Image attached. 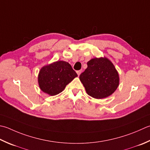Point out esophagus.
Listing matches in <instances>:
<instances>
[{
	"instance_id": "34e87169",
	"label": "esophagus",
	"mask_w": 150,
	"mask_h": 150,
	"mask_svg": "<svg viewBox=\"0 0 150 150\" xmlns=\"http://www.w3.org/2000/svg\"><path fill=\"white\" fill-rule=\"evenodd\" d=\"M77 73L78 76H79V75H81V71H80V70H79V71H77Z\"/></svg>"
}]
</instances>
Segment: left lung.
Masks as SVG:
<instances>
[{
  "mask_svg": "<svg viewBox=\"0 0 150 150\" xmlns=\"http://www.w3.org/2000/svg\"><path fill=\"white\" fill-rule=\"evenodd\" d=\"M87 65L79 79L88 94L96 99L112 95L120 83L118 72L112 62L106 57L94 58Z\"/></svg>",
  "mask_w": 150,
  "mask_h": 150,
  "instance_id": "left-lung-1",
  "label": "left lung"
}]
</instances>
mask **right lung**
Wrapping results in <instances>:
<instances>
[{
	"instance_id": "obj_1",
	"label": "right lung",
	"mask_w": 150,
	"mask_h": 150,
	"mask_svg": "<svg viewBox=\"0 0 150 150\" xmlns=\"http://www.w3.org/2000/svg\"><path fill=\"white\" fill-rule=\"evenodd\" d=\"M77 74L65 61H57L42 67L38 74L39 87L44 93L53 96L65 89Z\"/></svg>"
}]
</instances>
